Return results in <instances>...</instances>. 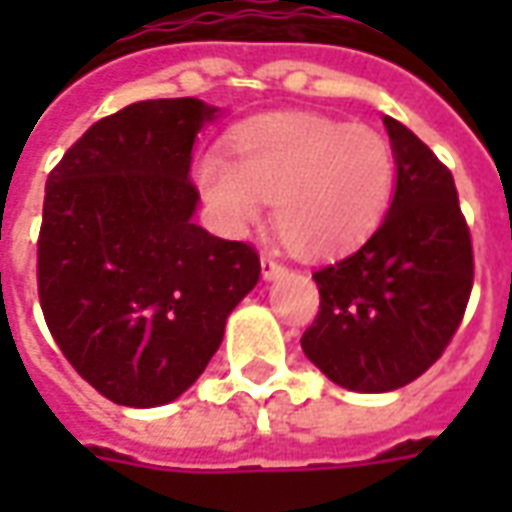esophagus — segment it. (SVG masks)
<instances>
[{
    "label": "esophagus",
    "instance_id": "esophagus-1",
    "mask_svg": "<svg viewBox=\"0 0 512 512\" xmlns=\"http://www.w3.org/2000/svg\"><path fill=\"white\" fill-rule=\"evenodd\" d=\"M260 268H263V277L274 279L279 274H285V263H279L274 255H263L260 257Z\"/></svg>",
    "mask_w": 512,
    "mask_h": 512
}]
</instances>
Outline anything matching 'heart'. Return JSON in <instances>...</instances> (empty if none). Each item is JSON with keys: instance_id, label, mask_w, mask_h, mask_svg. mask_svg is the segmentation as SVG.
Instances as JSON below:
<instances>
[{"instance_id": "1", "label": "heart", "mask_w": 512, "mask_h": 512, "mask_svg": "<svg viewBox=\"0 0 512 512\" xmlns=\"http://www.w3.org/2000/svg\"><path fill=\"white\" fill-rule=\"evenodd\" d=\"M197 186L230 227H249L274 200V227L293 252L326 257L376 230L395 189L384 136L318 115H263L227 136V156L197 161Z\"/></svg>"}]
</instances>
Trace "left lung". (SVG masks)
Wrapping results in <instances>:
<instances>
[{
    "label": "left lung",
    "instance_id": "1",
    "mask_svg": "<svg viewBox=\"0 0 512 512\" xmlns=\"http://www.w3.org/2000/svg\"><path fill=\"white\" fill-rule=\"evenodd\" d=\"M397 189L354 255L318 268L321 310L301 337L312 365L354 392L411 384L450 345L474 282L472 233L452 172L417 134L384 117Z\"/></svg>",
    "mask_w": 512,
    "mask_h": 512
}]
</instances>
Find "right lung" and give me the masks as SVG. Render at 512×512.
Masks as SVG:
<instances>
[{
  "label": "right lung",
  "mask_w": 512,
  "mask_h": 512,
  "mask_svg": "<svg viewBox=\"0 0 512 512\" xmlns=\"http://www.w3.org/2000/svg\"><path fill=\"white\" fill-rule=\"evenodd\" d=\"M216 109L139 101L84 131L51 169L38 296L73 370L117 406H164L189 389L255 288L260 257L191 222V147Z\"/></svg>",
  "instance_id": "1"
}]
</instances>
